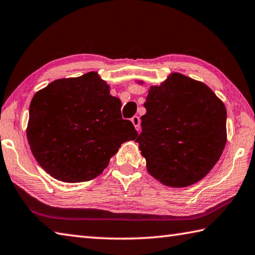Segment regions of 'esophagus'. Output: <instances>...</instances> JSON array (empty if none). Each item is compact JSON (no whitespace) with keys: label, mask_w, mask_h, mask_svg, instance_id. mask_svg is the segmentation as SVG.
Returning a JSON list of instances; mask_svg holds the SVG:
<instances>
[{"label":"esophagus","mask_w":255,"mask_h":255,"mask_svg":"<svg viewBox=\"0 0 255 255\" xmlns=\"http://www.w3.org/2000/svg\"><path fill=\"white\" fill-rule=\"evenodd\" d=\"M131 123H132L133 126H135L137 130L139 131L140 130V119H139V117H138V116H133V117L131 118Z\"/></svg>","instance_id":"34e87169"}]
</instances>
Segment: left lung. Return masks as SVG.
Returning a JSON list of instances; mask_svg holds the SVG:
<instances>
[{"label": "left lung", "instance_id": "8db88e82", "mask_svg": "<svg viewBox=\"0 0 255 255\" xmlns=\"http://www.w3.org/2000/svg\"><path fill=\"white\" fill-rule=\"evenodd\" d=\"M143 107L136 141L148 173L170 187L204 178L226 143L223 101L205 83L174 72L149 88Z\"/></svg>", "mask_w": 255, "mask_h": 255}]
</instances>
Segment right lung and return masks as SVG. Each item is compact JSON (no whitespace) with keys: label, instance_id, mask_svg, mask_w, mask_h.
<instances>
[{"label":"right lung","instance_id":"obj_1","mask_svg":"<svg viewBox=\"0 0 255 255\" xmlns=\"http://www.w3.org/2000/svg\"><path fill=\"white\" fill-rule=\"evenodd\" d=\"M120 108V100L97 72L54 80L30 104L26 137L32 154L58 180L96 178L122 143L138 136Z\"/></svg>","mask_w":255,"mask_h":255}]
</instances>
